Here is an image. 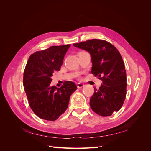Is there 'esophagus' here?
<instances>
[{
    "label": "esophagus",
    "mask_w": 151,
    "mask_h": 151,
    "mask_svg": "<svg viewBox=\"0 0 151 151\" xmlns=\"http://www.w3.org/2000/svg\"><path fill=\"white\" fill-rule=\"evenodd\" d=\"M77 88H78V89H81V88H83L84 85L83 84H81V83H78L77 84Z\"/></svg>",
    "instance_id": "obj_1"
}]
</instances>
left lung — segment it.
<instances>
[{"label": "left lung", "mask_w": 151, "mask_h": 151, "mask_svg": "<svg viewBox=\"0 0 151 151\" xmlns=\"http://www.w3.org/2000/svg\"><path fill=\"white\" fill-rule=\"evenodd\" d=\"M74 46L89 52L93 63L91 73L103 84L90 99L93 111L109 116L120 110L127 94V75L124 62L115 47L103 40L93 39Z\"/></svg>", "instance_id": "8db88e82"}]
</instances>
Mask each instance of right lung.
<instances>
[{
	"instance_id": "obj_1",
	"label": "right lung",
	"mask_w": 151,
	"mask_h": 151,
	"mask_svg": "<svg viewBox=\"0 0 151 151\" xmlns=\"http://www.w3.org/2000/svg\"><path fill=\"white\" fill-rule=\"evenodd\" d=\"M70 45L52 46L31 54L26 63L23 86L30 108L42 119L55 121L67 109L70 95L77 89L71 81L60 88L51 86V77L59 71Z\"/></svg>"
}]
</instances>
